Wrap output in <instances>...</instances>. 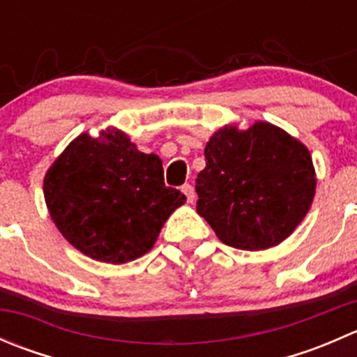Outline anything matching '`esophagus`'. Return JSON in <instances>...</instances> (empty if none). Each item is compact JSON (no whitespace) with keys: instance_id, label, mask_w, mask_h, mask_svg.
Returning <instances> with one entry per match:
<instances>
[{"instance_id":"esophagus-1","label":"esophagus","mask_w":357,"mask_h":357,"mask_svg":"<svg viewBox=\"0 0 357 357\" xmlns=\"http://www.w3.org/2000/svg\"><path fill=\"white\" fill-rule=\"evenodd\" d=\"M181 192L185 193L186 200H188V202L195 200V190H193L192 185H188V183H186V185H183V186H181Z\"/></svg>"}]
</instances>
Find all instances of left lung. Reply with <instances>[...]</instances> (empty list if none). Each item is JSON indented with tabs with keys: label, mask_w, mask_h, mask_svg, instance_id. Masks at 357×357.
I'll use <instances>...</instances> for the list:
<instances>
[{
	"label": "left lung",
	"mask_w": 357,
	"mask_h": 357,
	"mask_svg": "<svg viewBox=\"0 0 357 357\" xmlns=\"http://www.w3.org/2000/svg\"><path fill=\"white\" fill-rule=\"evenodd\" d=\"M197 212L222 243L264 250L282 243L311 208L316 172L309 150L269 122L226 126L205 146Z\"/></svg>",
	"instance_id": "obj_1"
}]
</instances>
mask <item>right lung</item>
<instances>
[{
    "label": "right lung",
    "instance_id": "right-lung-1",
    "mask_svg": "<svg viewBox=\"0 0 357 357\" xmlns=\"http://www.w3.org/2000/svg\"><path fill=\"white\" fill-rule=\"evenodd\" d=\"M46 207L70 245L95 261L124 264L155 243L186 202L165 186L162 160L119 129L79 135L45 176Z\"/></svg>",
    "mask_w": 357,
    "mask_h": 357
}]
</instances>
